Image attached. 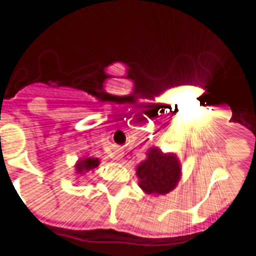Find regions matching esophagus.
<instances>
[{
	"mask_svg": "<svg viewBox=\"0 0 256 256\" xmlns=\"http://www.w3.org/2000/svg\"><path fill=\"white\" fill-rule=\"evenodd\" d=\"M122 155H123L122 150H115L110 156H111L112 159H119V158H122Z\"/></svg>",
	"mask_w": 256,
	"mask_h": 256,
	"instance_id": "34e87169",
	"label": "esophagus"
}]
</instances>
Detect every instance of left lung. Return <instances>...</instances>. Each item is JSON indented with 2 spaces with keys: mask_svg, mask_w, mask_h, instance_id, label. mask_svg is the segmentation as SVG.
<instances>
[{
  "mask_svg": "<svg viewBox=\"0 0 256 256\" xmlns=\"http://www.w3.org/2000/svg\"><path fill=\"white\" fill-rule=\"evenodd\" d=\"M138 186L146 194H166L177 186L181 178V164L174 154H163L150 148L146 159L137 166Z\"/></svg>",
  "mask_w": 256,
  "mask_h": 256,
  "instance_id": "obj_1",
  "label": "left lung"
}]
</instances>
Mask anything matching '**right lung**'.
I'll return each instance as SVG.
<instances>
[{"instance_id": "right-lung-1", "label": "right lung", "mask_w": 256, "mask_h": 256, "mask_svg": "<svg viewBox=\"0 0 256 256\" xmlns=\"http://www.w3.org/2000/svg\"><path fill=\"white\" fill-rule=\"evenodd\" d=\"M100 164V160L97 158H84L82 160H79L76 163V172L78 174H84V172L94 170L96 167Z\"/></svg>"}]
</instances>
